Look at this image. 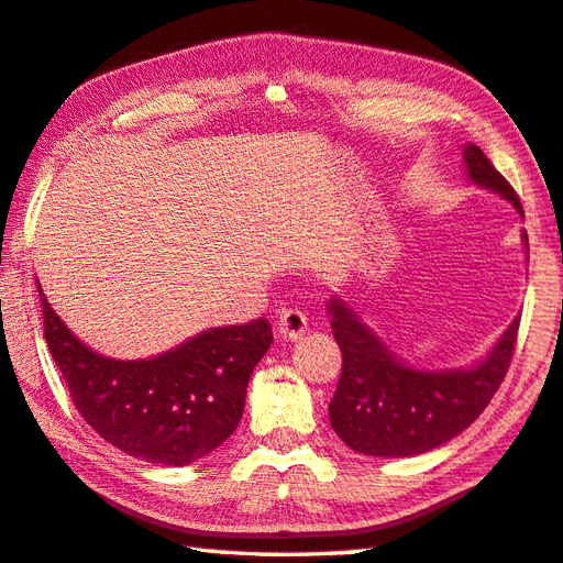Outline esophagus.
Segmentation results:
<instances>
[{
	"label": "esophagus",
	"instance_id": "obj_1",
	"mask_svg": "<svg viewBox=\"0 0 563 563\" xmlns=\"http://www.w3.org/2000/svg\"><path fill=\"white\" fill-rule=\"evenodd\" d=\"M307 329V317L302 310H283L280 317H278V334L283 339H297Z\"/></svg>",
	"mask_w": 563,
	"mask_h": 563
}]
</instances>
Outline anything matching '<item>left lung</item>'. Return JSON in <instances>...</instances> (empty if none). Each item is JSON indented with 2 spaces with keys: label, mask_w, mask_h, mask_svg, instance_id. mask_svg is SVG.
Here are the masks:
<instances>
[{
  "label": "left lung",
  "mask_w": 563,
  "mask_h": 563,
  "mask_svg": "<svg viewBox=\"0 0 563 563\" xmlns=\"http://www.w3.org/2000/svg\"><path fill=\"white\" fill-rule=\"evenodd\" d=\"M468 178L503 195L525 219L520 197L495 170L486 153L468 143ZM527 241V234L522 231ZM332 332L341 349V378L329 402V422L341 442L366 456H417L446 444L486 410L498 393L517 344L520 317L478 366L420 371L407 366L361 322L346 302H329Z\"/></svg>",
  "instance_id": "obj_1"
}]
</instances>
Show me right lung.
<instances>
[{
    "label": "right lung",
    "instance_id": "add662e5",
    "mask_svg": "<svg viewBox=\"0 0 563 563\" xmlns=\"http://www.w3.org/2000/svg\"><path fill=\"white\" fill-rule=\"evenodd\" d=\"M43 334L82 420L124 454L161 466L207 456L234 432L273 332L266 317L217 327L141 361L99 356L55 314L38 285Z\"/></svg>",
    "mask_w": 563,
    "mask_h": 563
}]
</instances>
